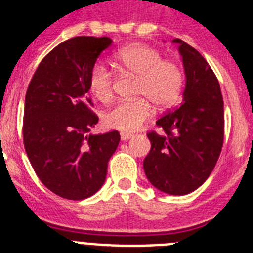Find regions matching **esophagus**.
Returning <instances> with one entry per match:
<instances>
[{"instance_id":"34e87169","label":"esophagus","mask_w":253,"mask_h":253,"mask_svg":"<svg viewBox=\"0 0 253 253\" xmlns=\"http://www.w3.org/2000/svg\"><path fill=\"white\" fill-rule=\"evenodd\" d=\"M133 137V135H131L130 133H122L120 134V138H122V140H128V139H130V138Z\"/></svg>"}]
</instances>
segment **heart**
I'll return each instance as SVG.
<instances>
[{
  "mask_svg": "<svg viewBox=\"0 0 253 253\" xmlns=\"http://www.w3.org/2000/svg\"><path fill=\"white\" fill-rule=\"evenodd\" d=\"M114 66L122 75L135 78L131 101H120L105 111L107 128L120 131L137 130L152 114L166 110L180 99L185 84L184 71L172 60L163 59L160 50L144 44L126 46L116 53ZM88 90L96 100L109 102L114 95V75L102 64L91 67Z\"/></svg>",
  "mask_w": 253,
  "mask_h": 253,
  "instance_id": "obj_1",
  "label": "heart"
}]
</instances>
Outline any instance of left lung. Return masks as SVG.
<instances>
[{
    "label": "left lung",
    "mask_w": 253,
    "mask_h": 253,
    "mask_svg": "<svg viewBox=\"0 0 253 253\" xmlns=\"http://www.w3.org/2000/svg\"><path fill=\"white\" fill-rule=\"evenodd\" d=\"M186 86L184 100L156 122L161 133H147L151 151L143 162L147 178L169 195L202 186L216 165L224 139V109L218 78L205 58L181 39Z\"/></svg>",
    "instance_id": "8db88e82"
}]
</instances>
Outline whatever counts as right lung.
I'll list each match as a JSON object with an SVG mask.
<instances>
[{
    "label": "right lung",
    "mask_w": 253,
    "mask_h": 253,
    "mask_svg": "<svg viewBox=\"0 0 253 253\" xmlns=\"http://www.w3.org/2000/svg\"><path fill=\"white\" fill-rule=\"evenodd\" d=\"M110 38L76 37L43 58L25 96L22 137L31 166L50 191L82 200L104 185L118 130L90 134L99 122L88 97V73Z\"/></svg>",
    "instance_id": "obj_1"
}]
</instances>
